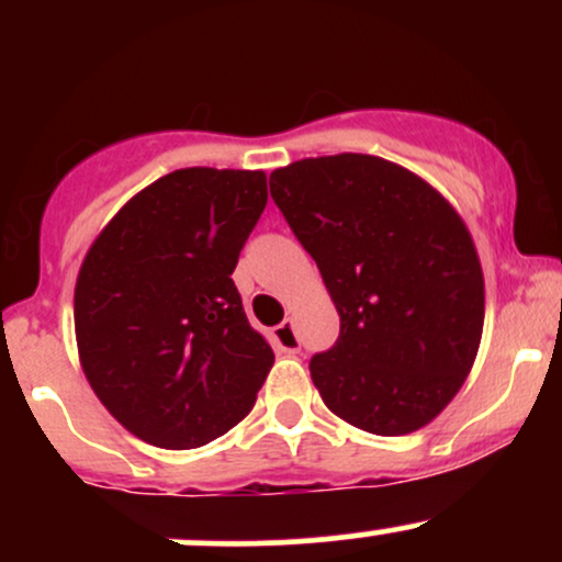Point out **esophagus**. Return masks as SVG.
I'll return each instance as SVG.
<instances>
[{"mask_svg": "<svg viewBox=\"0 0 562 562\" xmlns=\"http://www.w3.org/2000/svg\"><path fill=\"white\" fill-rule=\"evenodd\" d=\"M274 344L280 346L285 353L301 351V338H299V333H295L293 322H282V325L274 327Z\"/></svg>", "mask_w": 562, "mask_h": 562, "instance_id": "1", "label": "esophagus"}]
</instances>
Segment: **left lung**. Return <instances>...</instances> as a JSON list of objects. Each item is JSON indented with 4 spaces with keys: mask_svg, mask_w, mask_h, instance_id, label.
<instances>
[{
    "mask_svg": "<svg viewBox=\"0 0 562 562\" xmlns=\"http://www.w3.org/2000/svg\"><path fill=\"white\" fill-rule=\"evenodd\" d=\"M340 314L308 362L322 402L375 436L420 430L465 383L483 333L473 237L441 192L378 156L303 158L269 177Z\"/></svg>",
    "mask_w": 562,
    "mask_h": 562,
    "instance_id": "1",
    "label": "left lung"
}]
</instances>
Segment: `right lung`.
Returning <instances> with one entry per match:
<instances>
[{"label":"right lung","instance_id":"1","mask_svg":"<svg viewBox=\"0 0 562 562\" xmlns=\"http://www.w3.org/2000/svg\"><path fill=\"white\" fill-rule=\"evenodd\" d=\"M263 205V171H171L128 200L81 263L74 322L83 375L153 447L224 436L272 370V346L232 282Z\"/></svg>","mask_w":562,"mask_h":562}]
</instances>
